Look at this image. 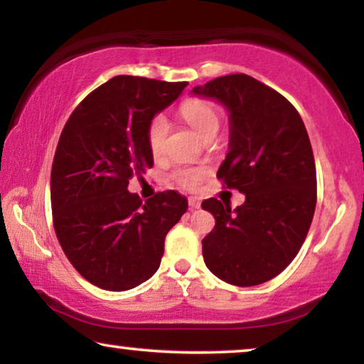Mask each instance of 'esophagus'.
<instances>
[{
	"instance_id": "esophagus-1",
	"label": "esophagus",
	"mask_w": 364,
	"mask_h": 364,
	"mask_svg": "<svg viewBox=\"0 0 364 364\" xmlns=\"http://www.w3.org/2000/svg\"><path fill=\"white\" fill-rule=\"evenodd\" d=\"M188 207H191V210H197V208H200V200L197 197H188Z\"/></svg>"
}]
</instances>
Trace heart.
<instances>
[{
  "mask_svg": "<svg viewBox=\"0 0 364 364\" xmlns=\"http://www.w3.org/2000/svg\"><path fill=\"white\" fill-rule=\"evenodd\" d=\"M182 117L186 119L188 126L196 131L202 139L207 134H212L218 131L220 126V116H218L217 107L212 102L205 101V99H188L182 104L181 107ZM168 132V121L164 114H157L152 117L147 127V142L149 147L154 154H161L164 149V142H166ZM203 171L202 168H178L173 173V178L178 186L186 188H196L198 182L202 181Z\"/></svg>",
  "mask_w": 364,
  "mask_h": 364,
  "instance_id": "heart-1",
  "label": "heart"
}]
</instances>
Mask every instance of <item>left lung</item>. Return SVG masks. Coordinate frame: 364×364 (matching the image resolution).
<instances>
[{"label": "left lung", "mask_w": 364, "mask_h": 364, "mask_svg": "<svg viewBox=\"0 0 364 364\" xmlns=\"http://www.w3.org/2000/svg\"><path fill=\"white\" fill-rule=\"evenodd\" d=\"M228 112V152L217 177L245 202L235 210L202 202L215 227L202 240L208 270L237 287L272 280L296 257L316 205V168L308 132L282 94L247 74H228L192 89Z\"/></svg>", "instance_id": "obj_1"}]
</instances>
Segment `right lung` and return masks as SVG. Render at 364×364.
I'll return each mask as SVG.
<instances>
[{"label": "right lung", "instance_id": "add662e5", "mask_svg": "<svg viewBox=\"0 0 364 364\" xmlns=\"http://www.w3.org/2000/svg\"><path fill=\"white\" fill-rule=\"evenodd\" d=\"M187 82L116 76L92 91L64 126L51 171L54 230L63 252L89 283L124 291L161 265L167 232L187 210L168 191L142 203L127 191L154 166L147 127Z\"/></svg>", "mask_w": 364, "mask_h": 364}]
</instances>
